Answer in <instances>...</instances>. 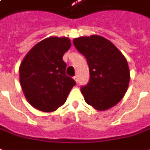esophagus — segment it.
Segmentation results:
<instances>
[{"instance_id": "esophagus-1", "label": "esophagus", "mask_w": 150, "mask_h": 150, "mask_svg": "<svg viewBox=\"0 0 150 150\" xmlns=\"http://www.w3.org/2000/svg\"><path fill=\"white\" fill-rule=\"evenodd\" d=\"M74 79L75 80V81H76V82H77V76H74Z\"/></svg>"}]
</instances>
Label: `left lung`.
I'll use <instances>...</instances> for the list:
<instances>
[{
  "instance_id": "left-lung-1",
  "label": "left lung",
  "mask_w": 150,
  "mask_h": 150,
  "mask_svg": "<svg viewBox=\"0 0 150 150\" xmlns=\"http://www.w3.org/2000/svg\"><path fill=\"white\" fill-rule=\"evenodd\" d=\"M74 45L89 69L88 83L81 88L86 102L100 111L114 106L124 97L130 79L125 57L111 41L98 35L75 38Z\"/></svg>"
}]
</instances>
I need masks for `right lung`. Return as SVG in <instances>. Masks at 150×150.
<instances>
[{"instance_id": "1", "label": "right lung", "mask_w": 150, "mask_h": 150, "mask_svg": "<svg viewBox=\"0 0 150 150\" xmlns=\"http://www.w3.org/2000/svg\"><path fill=\"white\" fill-rule=\"evenodd\" d=\"M69 38L50 37L32 48L20 65V82L29 103L52 112L64 105L76 82L65 74L62 57L69 50Z\"/></svg>"}]
</instances>
